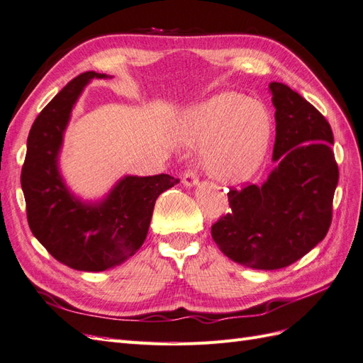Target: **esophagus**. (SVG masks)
Instances as JSON below:
<instances>
[{
	"instance_id": "obj_1",
	"label": "esophagus",
	"mask_w": 363,
	"mask_h": 363,
	"mask_svg": "<svg viewBox=\"0 0 363 363\" xmlns=\"http://www.w3.org/2000/svg\"><path fill=\"white\" fill-rule=\"evenodd\" d=\"M198 182H199V178H198L196 172L187 170L182 174V184L185 185V187H194V185H198Z\"/></svg>"
}]
</instances>
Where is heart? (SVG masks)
<instances>
[{"label":"heart","instance_id":"obj_1","mask_svg":"<svg viewBox=\"0 0 363 363\" xmlns=\"http://www.w3.org/2000/svg\"><path fill=\"white\" fill-rule=\"evenodd\" d=\"M185 139L190 144H208L203 164L211 176L242 182L265 160L272 118L261 102L238 91H220L191 110Z\"/></svg>","mask_w":363,"mask_h":363}]
</instances>
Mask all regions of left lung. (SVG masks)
Returning a JSON list of instances; mask_svg holds the SVG:
<instances>
[{
  "label": "left lung",
  "instance_id": "1",
  "mask_svg": "<svg viewBox=\"0 0 363 363\" xmlns=\"http://www.w3.org/2000/svg\"><path fill=\"white\" fill-rule=\"evenodd\" d=\"M268 87L276 167L261 185L230 190L228 213L211 227L220 252L255 270L291 265L327 236L339 181L327 119L282 82Z\"/></svg>",
  "mask_w": 363,
  "mask_h": 363
}]
</instances>
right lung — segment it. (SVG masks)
Instances as JSON below:
<instances>
[{
    "mask_svg": "<svg viewBox=\"0 0 363 363\" xmlns=\"http://www.w3.org/2000/svg\"><path fill=\"white\" fill-rule=\"evenodd\" d=\"M108 78L81 73L44 107L27 138L21 172L33 236L58 262L79 272H104L132 257L147 238L157 196L179 182L164 173L125 174L102 198L86 201L64 181L60 156L72 110L91 79Z\"/></svg>",
    "mask_w": 363,
    "mask_h": 363,
    "instance_id": "1",
    "label": "right lung"
}]
</instances>
